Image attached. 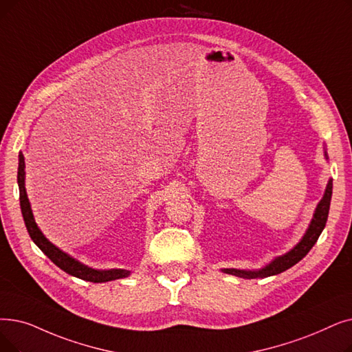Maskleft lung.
<instances>
[{
    "mask_svg": "<svg viewBox=\"0 0 352 352\" xmlns=\"http://www.w3.org/2000/svg\"><path fill=\"white\" fill-rule=\"evenodd\" d=\"M331 195H332V181L329 179L322 200L319 201V204L315 210L314 219L311 221V226L308 228L307 234L303 236V239L296 244L292 250L287 252L286 254H283L280 257H276L265 269H261L257 272H244V270H237V269H224V272L234 274V276L254 279V278H267V276H273V274H279V273L287 270L289 267H292L294 265H296L299 261H302V258L309 253V250L314 248V244L316 243L320 233H322V230H324V227L328 220Z\"/></svg>",
    "mask_w": 352,
    "mask_h": 352,
    "instance_id": "obj_1",
    "label": "left lung"
}]
</instances>
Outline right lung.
I'll list each match as a JSON object with an SVG mask.
<instances>
[{
	"mask_svg": "<svg viewBox=\"0 0 352 352\" xmlns=\"http://www.w3.org/2000/svg\"><path fill=\"white\" fill-rule=\"evenodd\" d=\"M24 166H25L24 157H23V154H20L19 155V173H17L19 188H20V206H21V212H23V219H24V223L27 227V232H28L30 237H32V240L37 244L38 249L45 256H47L56 266H58L66 273L72 274V276H76V278L87 280V282L102 283V282H109V280L129 276V270H124V269L95 270L91 267H87V266L82 265L80 262L74 261L73 257L63 253L60 249H57L54 244H52L47 239L43 236V233L40 232V228L37 227V224L34 221L32 207H30L28 198H27V192H25V187H24V174H25Z\"/></svg>",
	"mask_w": 352,
	"mask_h": 352,
	"instance_id": "add662e5",
	"label": "right lung"
}]
</instances>
